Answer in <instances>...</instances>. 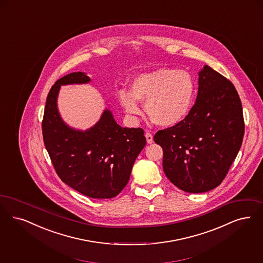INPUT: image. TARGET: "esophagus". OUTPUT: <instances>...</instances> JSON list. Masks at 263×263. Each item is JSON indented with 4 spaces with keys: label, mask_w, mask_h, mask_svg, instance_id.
Wrapping results in <instances>:
<instances>
[{
    "label": "esophagus",
    "mask_w": 263,
    "mask_h": 263,
    "mask_svg": "<svg viewBox=\"0 0 263 263\" xmlns=\"http://www.w3.org/2000/svg\"><path fill=\"white\" fill-rule=\"evenodd\" d=\"M146 138H147V144H153V142H154V138H153V135H152L151 133L147 132V133H146Z\"/></svg>",
    "instance_id": "obj_1"
}]
</instances>
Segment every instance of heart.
<instances>
[{
  "label": "heart",
  "mask_w": 263,
  "mask_h": 263,
  "mask_svg": "<svg viewBox=\"0 0 263 263\" xmlns=\"http://www.w3.org/2000/svg\"><path fill=\"white\" fill-rule=\"evenodd\" d=\"M195 94V81L187 71L160 67L138 75L131 83V92L122 90L118 98L128 115H141L139 101L145 103L153 123L171 127L188 116Z\"/></svg>",
  "instance_id": "obj_1"
}]
</instances>
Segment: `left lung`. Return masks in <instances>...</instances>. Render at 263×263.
<instances>
[{"mask_svg":"<svg viewBox=\"0 0 263 263\" xmlns=\"http://www.w3.org/2000/svg\"><path fill=\"white\" fill-rule=\"evenodd\" d=\"M243 133L242 103L236 88L204 65L188 116L158 131L154 141L163 149V171L171 183L187 193H204L219 186L227 175Z\"/></svg>","mask_w":263,"mask_h":263,"instance_id":"left-lung-1","label":"left lung"}]
</instances>
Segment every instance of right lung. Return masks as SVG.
I'll return each instance as SVG.
<instances>
[{"label": "right lung", "mask_w": 263, "mask_h": 263, "mask_svg": "<svg viewBox=\"0 0 263 263\" xmlns=\"http://www.w3.org/2000/svg\"><path fill=\"white\" fill-rule=\"evenodd\" d=\"M90 81L84 72H72L54 83L46 101L43 139L63 183L89 198L111 199L126 186L147 141L142 128L118 125L107 108L94 126L85 131L63 121L58 108L61 86Z\"/></svg>", "instance_id": "1"}]
</instances>
